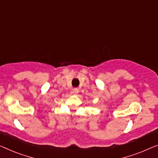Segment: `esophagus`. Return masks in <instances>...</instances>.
<instances>
[{
    "mask_svg": "<svg viewBox=\"0 0 158 158\" xmlns=\"http://www.w3.org/2000/svg\"><path fill=\"white\" fill-rule=\"evenodd\" d=\"M72 93L74 94H77L79 93V89H77V88H74V89H73V90H72Z\"/></svg>",
    "mask_w": 158,
    "mask_h": 158,
    "instance_id": "34e87169",
    "label": "esophagus"
}]
</instances>
